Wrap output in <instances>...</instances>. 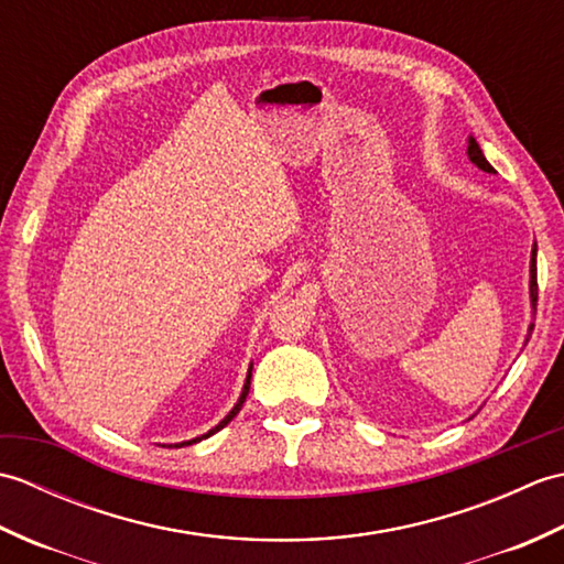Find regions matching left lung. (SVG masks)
<instances>
[{"instance_id":"left-lung-1","label":"left lung","mask_w":564,"mask_h":564,"mask_svg":"<svg viewBox=\"0 0 564 564\" xmlns=\"http://www.w3.org/2000/svg\"><path fill=\"white\" fill-rule=\"evenodd\" d=\"M467 154H470V160L480 166L482 172H487V174H495V166L489 164L487 160H485V154H482V150H480V145H477L475 142V138H470V145H467ZM535 247H533V251H531V303L535 305L538 303V269H535ZM529 332H533V325L529 327Z\"/></svg>"}]
</instances>
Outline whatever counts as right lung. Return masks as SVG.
<instances>
[{
    "mask_svg": "<svg viewBox=\"0 0 564 564\" xmlns=\"http://www.w3.org/2000/svg\"><path fill=\"white\" fill-rule=\"evenodd\" d=\"M249 380H251V368H249V376H247V382H245V390H242V394H239V402L232 406V412L230 414H227L225 419H223V422L218 424V426H215L213 431H208V434L206 436H200V438H208L210 434H215V431H220L223 426H227V424H230L232 422V419L237 416V412L239 410H242V404H245V400H247V392H249ZM200 438H194V441H186V443H178V446H191V443H196V441H200Z\"/></svg>",
    "mask_w": 564,
    "mask_h": 564,
    "instance_id": "right-lung-1",
    "label": "right lung"
}]
</instances>
